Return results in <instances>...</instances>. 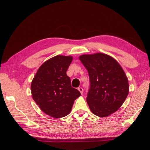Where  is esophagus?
<instances>
[{"mask_svg":"<svg viewBox=\"0 0 150 150\" xmlns=\"http://www.w3.org/2000/svg\"><path fill=\"white\" fill-rule=\"evenodd\" d=\"M78 89L79 90V91L81 93V94H83V89L81 88V87H79V88H78Z\"/></svg>","mask_w":150,"mask_h":150,"instance_id":"1","label":"esophagus"}]
</instances>
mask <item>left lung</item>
<instances>
[{
    "mask_svg": "<svg viewBox=\"0 0 150 150\" xmlns=\"http://www.w3.org/2000/svg\"><path fill=\"white\" fill-rule=\"evenodd\" d=\"M79 58L89 74L90 88L86 101L90 110L99 117L114 113L129 93L123 69L114 58L105 54H84Z\"/></svg>",
    "mask_w": 150,
    "mask_h": 150,
    "instance_id": "1",
    "label": "left lung"
}]
</instances>
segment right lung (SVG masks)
<instances>
[{
  "mask_svg": "<svg viewBox=\"0 0 150 150\" xmlns=\"http://www.w3.org/2000/svg\"><path fill=\"white\" fill-rule=\"evenodd\" d=\"M72 56H56L41 65L31 83L32 96L46 115L60 118L69 114L75 99L80 96L72 88L66 71Z\"/></svg>",
  "mask_w": 150,
  "mask_h": 150,
  "instance_id": "add662e5",
  "label": "right lung"
}]
</instances>
